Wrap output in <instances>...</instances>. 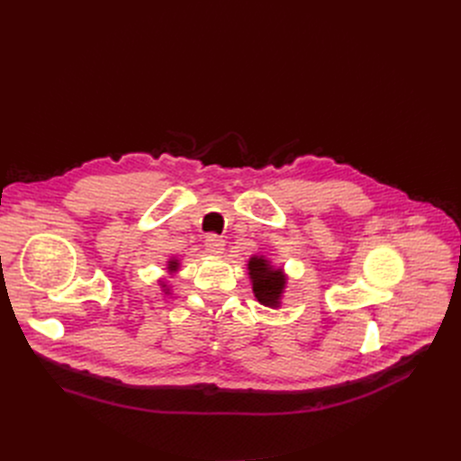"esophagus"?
I'll return each mask as SVG.
<instances>
[{
  "instance_id": "1",
  "label": "esophagus",
  "mask_w": 461,
  "mask_h": 461,
  "mask_svg": "<svg viewBox=\"0 0 461 461\" xmlns=\"http://www.w3.org/2000/svg\"><path fill=\"white\" fill-rule=\"evenodd\" d=\"M224 247H226V243H224L222 237H218V235H207L205 237V249H207L209 254L221 256L224 252Z\"/></svg>"
}]
</instances>
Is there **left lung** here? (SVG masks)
<instances>
[{"label":"left lung","instance_id":"left-lung-1","mask_svg":"<svg viewBox=\"0 0 461 461\" xmlns=\"http://www.w3.org/2000/svg\"><path fill=\"white\" fill-rule=\"evenodd\" d=\"M249 275L256 299L269 308H278L285 289V275L282 269L265 259L263 256H252L249 261Z\"/></svg>","mask_w":461,"mask_h":461}]
</instances>
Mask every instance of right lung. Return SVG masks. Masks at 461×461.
I'll use <instances>...</instances> for the list:
<instances>
[{"mask_svg": "<svg viewBox=\"0 0 461 461\" xmlns=\"http://www.w3.org/2000/svg\"><path fill=\"white\" fill-rule=\"evenodd\" d=\"M177 269H179V261H177V259H169V261H167V271H169V273H176ZM162 287H164V292H166V294L169 292V289L166 287V284H164V282H162Z\"/></svg>", "mask_w": 461, "mask_h": 461, "instance_id": "right-lung-1", "label": "right lung"}]
</instances>
